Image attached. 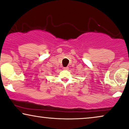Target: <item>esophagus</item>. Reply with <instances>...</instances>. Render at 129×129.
<instances>
[{
    "mask_svg": "<svg viewBox=\"0 0 129 129\" xmlns=\"http://www.w3.org/2000/svg\"><path fill=\"white\" fill-rule=\"evenodd\" d=\"M63 69H64V70H68L69 68H68V67H65V68H63Z\"/></svg>",
    "mask_w": 129,
    "mask_h": 129,
    "instance_id": "1",
    "label": "esophagus"
}]
</instances>
